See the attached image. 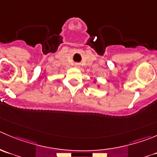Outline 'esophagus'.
I'll return each instance as SVG.
<instances>
[{"label": "esophagus", "mask_w": 157, "mask_h": 157, "mask_svg": "<svg viewBox=\"0 0 157 157\" xmlns=\"http://www.w3.org/2000/svg\"><path fill=\"white\" fill-rule=\"evenodd\" d=\"M75 67H80V64H79V63H75Z\"/></svg>", "instance_id": "1"}]
</instances>
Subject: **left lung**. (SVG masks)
<instances>
[{
  "mask_svg": "<svg viewBox=\"0 0 157 157\" xmlns=\"http://www.w3.org/2000/svg\"><path fill=\"white\" fill-rule=\"evenodd\" d=\"M94 83H97V81H94ZM97 86H98V87H100V85H97Z\"/></svg>",
  "mask_w": 157,
  "mask_h": 157,
  "instance_id": "obj_1",
  "label": "left lung"
}]
</instances>
